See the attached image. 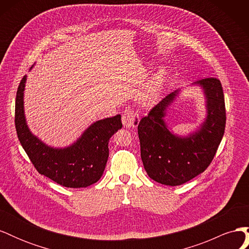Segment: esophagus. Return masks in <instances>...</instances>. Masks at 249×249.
<instances>
[{
	"label": "esophagus",
	"instance_id": "esophagus-1",
	"mask_svg": "<svg viewBox=\"0 0 249 249\" xmlns=\"http://www.w3.org/2000/svg\"><path fill=\"white\" fill-rule=\"evenodd\" d=\"M139 123V115L133 111H126L123 115V124L124 127H136Z\"/></svg>",
	"mask_w": 249,
	"mask_h": 249
}]
</instances>
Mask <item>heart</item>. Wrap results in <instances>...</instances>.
<instances>
[{"mask_svg":"<svg viewBox=\"0 0 249 249\" xmlns=\"http://www.w3.org/2000/svg\"><path fill=\"white\" fill-rule=\"evenodd\" d=\"M168 80V71L163 67L148 80L140 94V101L144 105H152L158 101Z\"/></svg>","mask_w":249,"mask_h":249,"instance_id":"b5f03b06","label":"heart"}]
</instances>
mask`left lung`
<instances>
[{
    "label": "left lung",
    "mask_w": 249,
    "mask_h": 249,
    "mask_svg": "<svg viewBox=\"0 0 249 249\" xmlns=\"http://www.w3.org/2000/svg\"><path fill=\"white\" fill-rule=\"evenodd\" d=\"M191 86L201 89L206 115L185 136L173 133L165 117L182 90L168 94L138 124L141 159L148 177L167 186H178L197 177L212 162L225 129V105L221 83L208 78Z\"/></svg>",
    "instance_id": "obj_1"
}]
</instances>
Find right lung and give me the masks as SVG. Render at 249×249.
I'll return each mask as SVG.
<instances>
[{
	"label": "right lung",
	"mask_w": 249,
	"mask_h": 249,
	"mask_svg": "<svg viewBox=\"0 0 249 249\" xmlns=\"http://www.w3.org/2000/svg\"><path fill=\"white\" fill-rule=\"evenodd\" d=\"M26 82L27 76L18 88L16 127L20 144L37 171L67 188H86L96 183L108 161L109 140L123 126L122 116L117 114L96 120L70 145L51 146L34 135L27 124L24 106Z\"/></svg>",
	"instance_id": "1"
}]
</instances>
